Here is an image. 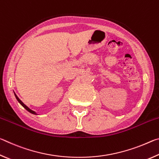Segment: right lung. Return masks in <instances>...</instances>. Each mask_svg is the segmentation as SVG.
I'll list each match as a JSON object with an SVG mask.
<instances>
[{
	"label": "right lung",
	"instance_id": "add662e5",
	"mask_svg": "<svg viewBox=\"0 0 159 159\" xmlns=\"http://www.w3.org/2000/svg\"><path fill=\"white\" fill-rule=\"evenodd\" d=\"M15 98H16V99H17V101H18L19 102H20V104H21V106H22V107H24V108H25V109H26V110H27V111H28L29 112H30V113H31V114H37L36 112H35V111H32V110H31V109H29L28 107H26V106L25 105V104H24V103H23V102H21V101L20 100V99H19V98H18V97L17 96V95H16V94H15Z\"/></svg>",
	"mask_w": 159,
	"mask_h": 159
}]
</instances>
